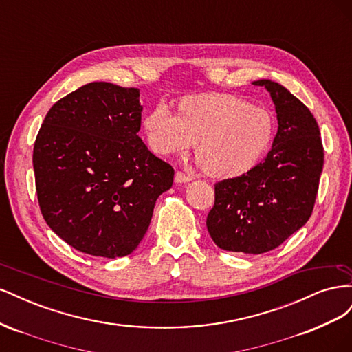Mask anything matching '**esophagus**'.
Returning <instances> with one entry per match:
<instances>
[{
  "instance_id": "34e87169",
  "label": "esophagus",
  "mask_w": 352,
  "mask_h": 352,
  "mask_svg": "<svg viewBox=\"0 0 352 352\" xmlns=\"http://www.w3.org/2000/svg\"><path fill=\"white\" fill-rule=\"evenodd\" d=\"M192 179H194L192 176H189V175H186L184 172H176V175H175V182L176 184H186V182H189V180H192Z\"/></svg>"
}]
</instances>
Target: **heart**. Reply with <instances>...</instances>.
Instances as JSON below:
<instances>
[{"label": "heart", "instance_id": "1", "mask_svg": "<svg viewBox=\"0 0 352 352\" xmlns=\"http://www.w3.org/2000/svg\"><path fill=\"white\" fill-rule=\"evenodd\" d=\"M142 127L151 151L185 154L197 142V155L214 177L248 172L269 151L274 138L273 116L235 95L206 94L179 102L177 113L154 105Z\"/></svg>", "mask_w": 352, "mask_h": 352}]
</instances>
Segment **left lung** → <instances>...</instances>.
Here are the masks:
<instances>
[{
  "instance_id": "left-lung-1",
  "label": "left lung",
  "mask_w": 352,
  "mask_h": 352,
  "mask_svg": "<svg viewBox=\"0 0 352 352\" xmlns=\"http://www.w3.org/2000/svg\"><path fill=\"white\" fill-rule=\"evenodd\" d=\"M270 92L278 133L261 163L214 185L207 229L219 248L263 254L278 248L310 219L323 170L320 129L311 111L282 85L254 82Z\"/></svg>"
}]
</instances>
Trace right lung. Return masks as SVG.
<instances>
[{
    "label": "right lung",
    "instance_id": "add662e5",
    "mask_svg": "<svg viewBox=\"0 0 352 352\" xmlns=\"http://www.w3.org/2000/svg\"><path fill=\"white\" fill-rule=\"evenodd\" d=\"M140 89L92 82L50 109L34 146L36 195L47 225L80 252L131 254L175 170L138 136Z\"/></svg>",
    "mask_w": 352,
    "mask_h": 352
}]
</instances>
